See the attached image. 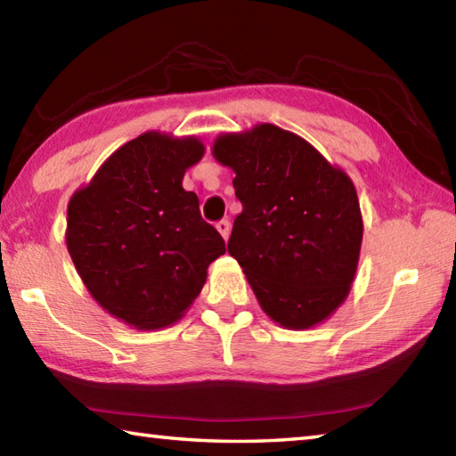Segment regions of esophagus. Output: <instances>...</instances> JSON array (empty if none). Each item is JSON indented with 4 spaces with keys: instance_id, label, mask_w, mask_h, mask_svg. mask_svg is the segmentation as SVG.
<instances>
[{
    "instance_id": "34e87169",
    "label": "esophagus",
    "mask_w": 456,
    "mask_h": 456,
    "mask_svg": "<svg viewBox=\"0 0 456 456\" xmlns=\"http://www.w3.org/2000/svg\"><path fill=\"white\" fill-rule=\"evenodd\" d=\"M215 227H217V231L221 233V237L225 239V241H227V239H229V233H231V223H229L227 219H223V221H219L217 225H215Z\"/></svg>"
}]
</instances>
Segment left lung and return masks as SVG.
<instances>
[{
  "label": "left lung",
  "instance_id": "obj_1",
  "mask_svg": "<svg viewBox=\"0 0 456 456\" xmlns=\"http://www.w3.org/2000/svg\"><path fill=\"white\" fill-rule=\"evenodd\" d=\"M213 157L235 173L227 243L257 302L285 330H310L346 302L364 221L356 187L305 138L269 122L223 133Z\"/></svg>",
  "mask_w": 456,
  "mask_h": 456
}]
</instances>
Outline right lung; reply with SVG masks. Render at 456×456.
Segmentation results:
<instances>
[{
  "label": "right lung",
  "instance_id": "obj_1",
  "mask_svg": "<svg viewBox=\"0 0 456 456\" xmlns=\"http://www.w3.org/2000/svg\"><path fill=\"white\" fill-rule=\"evenodd\" d=\"M203 154L197 136L149 130L114 151L68 203L76 272L94 302L130 328L181 320L225 253L217 229L200 219L197 195L183 189Z\"/></svg>",
  "mask_w": 456,
  "mask_h": 456
}]
</instances>
